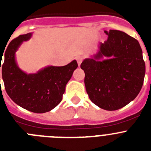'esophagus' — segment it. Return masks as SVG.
<instances>
[{
    "instance_id": "1",
    "label": "esophagus",
    "mask_w": 151,
    "mask_h": 151,
    "mask_svg": "<svg viewBox=\"0 0 151 151\" xmlns=\"http://www.w3.org/2000/svg\"><path fill=\"white\" fill-rule=\"evenodd\" d=\"M76 60H77V63H78V66H80V64L82 63V60H83V58H82V57H77Z\"/></svg>"
}]
</instances>
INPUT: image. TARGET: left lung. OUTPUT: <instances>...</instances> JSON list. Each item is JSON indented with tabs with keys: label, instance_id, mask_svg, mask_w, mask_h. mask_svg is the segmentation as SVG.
Returning <instances> with one entry per match:
<instances>
[{
	"label": "left lung",
	"instance_id": "obj_1",
	"mask_svg": "<svg viewBox=\"0 0 151 151\" xmlns=\"http://www.w3.org/2000/svg\"><path fill=\"white\" fill-rule=\"evenodd\" d=\"M108 38L100 43L93 58L84 60L85 85L91 101L101 109L116 110L139 94L145 63L138 41L118 30L104 31ZM104 57L106 59L101 60Z\"/></svg>",
	"mask_w": 151,
	"mask_h": 151
}]
</instances>
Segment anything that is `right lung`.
Masks as SVG:
<instances>
[{"mask_svg":"<svg viewBox=\"0 0 151 151\" xmlns=\"http://www.w3.org/2000/svg\"><path fill=\"white\" fill-rule=\"evenodd\" d=\"M31 37L32 33H28L10 41L4 53V63L1 66L0 63V71L6 93L13 102L29 111L44 113L61 102L66 84L78 63L73 60L66 66H47L35 74H26L17 66L15 53Z\"/></svg>","mask_w":151,"mask_h":151,"instance_id":"1","label":"right lung"}]
</instances>
